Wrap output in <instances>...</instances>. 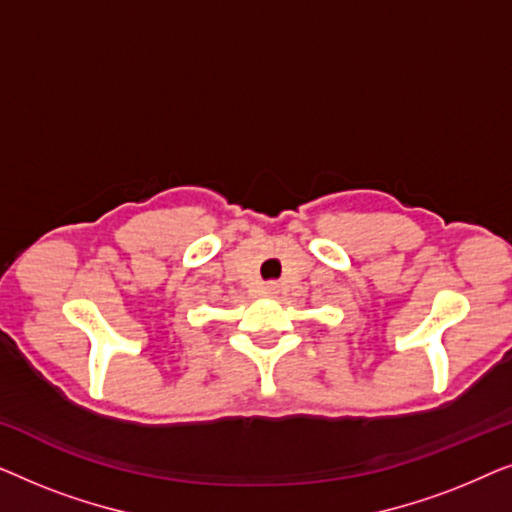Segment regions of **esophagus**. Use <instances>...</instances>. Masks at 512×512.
Returning <instances> with one entry per match:
<instances>
[{"instance_id":"esophagus-1","label":"esophagus","mask_w":512,"mask_h":512,"mask_svg":"<svg viewBox=\"0 0 512 512\" xmlns=\"http://www.w3.org/2000/svg\"><path fill=\"white\" fill-rule=\"evenodd\" d=\"M263 293H268V296H275V293H279V284L277 282H268L263 286Z\"/></svg>"}]
</instances>
